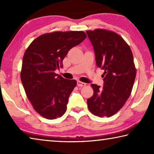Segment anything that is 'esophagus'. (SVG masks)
Wrapping results in <instances>:
<instances>
[{"instance_id": "1", "label": "esophagus", "mask_w": 154, "mask_h": 154, "mask_svg": "<svg viewBox=\"0 0 154 154\" xmlns=\"http://www.w3.org/2000/svg\"><path fill=\"white\" fill-rule=\"evenodd\" d=\"M77 85H78V86H79V87H83V86H85V85H86V83L80 82V81H78Z\"/></svg>"}]
</instances>
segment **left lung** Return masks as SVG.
<instances>
[{"label": "left lung", "instance_id": "left-lung-1", "mask_svg": "<svg viewBox=\"0 0 154 154\" xmlns=\"http://www.w3.org/2000/svg\"><path fill=\"white\" fill-rule=\"evenodd\" d=\"M98 67L104 70V85L91 84L94 90L88 99L90 111L100 118L111 117L123 107L131 94L136 68L130 46L113 31L97 28L87 30Z\"/></svg>", "mask_w": 154, "mask_h": 154}]
</instances>
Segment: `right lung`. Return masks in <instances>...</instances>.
Returning <instances> with one entry per match:
<instances>
[{"instance_id": "right-lung-1", "label": "right lung", "mask_w": 154, "mask_h": 154, "mask_svg": "<svg viewBox=\"0 0 154 154\" xmlns=\"http://www.w3.org/2000/svg\"><path fill=\"white\" fill-rule=\"evenodd\" d=\"M87 37L83 31H56L36 38L23 57L21 81L33 108L48 119L60 118L66 111L68 99L77 85L55 70L73 47Z\"/></svg>"}]
</instances>
